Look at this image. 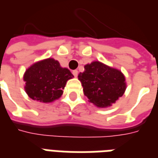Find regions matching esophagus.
I'll list each match as a JSON object with an SVG mask.
<instances>
[{
	"mask_svg": "<svg viewBox=\"0 0 158 158\" xmlns=\"http://www.w3.org/2000/svg\"><path fill=\"white\" fill-rule=\"evenodd\" d=\"M72 74L75 77H77L78 76V71L77 70H74V71H72Z\"/></svg>",
	"mask_w": 158,
	"mask_h": 158,
	"instance_id": "esophagus-1",
	"label": "esophagus"
}]
</instances>
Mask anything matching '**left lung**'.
Masks as SVG:
<instances>
[{"instance_id":"obj_1","label":"left lung","mask_w":158,"mask_h":158,"mask_svg":"<svg viewBox=\"0 0 158 158\" xmlns=\"http://www.w3.org/2000/svg\"><path fill=\"white\" fill-rule=\"evenodd\" d=\"M78 75L84 95L98 107H106L116 102L126 90L125 77L122 72L99 61L84 66Z\"/></svg>"}]
</instances>
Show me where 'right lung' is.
I'll use <instances>...</instances> for the list:
<instances>
[{
    "instance_id": "obj_1",
    "label": "right lung",
    "mask_w": 158,
    "mask_h": 158,
    "mask_svg": "<svg viewBox=\"0 0 158 158\" xmlns=\"http://www.w3.org/2000/svg\"><path fill=\"white\" fill-rule=\"evenodd\" d=\"M72 77L69 70L61 67L57 61L48 58L33 64L26 71L25 90L33 100L52 102L62 95L66 81Z\"/></svg>"
}]
</instances>
